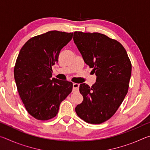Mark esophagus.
I'll use <instances>...</instances> for the list:
<instances>
[{
  "label": "esophagus",
  "instance_id": "34e87169",
  "mask_svg": "<svg viewBox=\"0 0 150 150\" xmlns=\"http://www.w3.org/2000/svg\"><path fill=\"white\" fill-rule=\"evenodd\" d=\"M79 88V84H78V83H73V91H78Z\"/></svg>",
  "mask_w": 150,
  "mask_h": 150
}]
</instances>
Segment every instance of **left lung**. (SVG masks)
<instances>
[{
    "mask_svg": "<svg viewBox=\"0 0 150 150\" xmlns=\"http://www.w3.org/2000/svg\"><path fill=\"white\" fill-rule=\"evenodd\" d=\"M73 41L93 73L95 85H80L83 100L75 108L86 122L99 124L115 115L129 88L132 64L123 45L117 40L98 32H75Z\"/></svg>",
    "mask_w": 150,
    "mask_h": 150,
    "instance_id": "1",
    "label": "left lung"
}]
</instances>
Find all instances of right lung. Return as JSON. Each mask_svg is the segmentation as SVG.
Returning <instances> with one entry per match:
<instances>
[{"instance_id": "right-lung-1", "label": "right lung", "mask_w": 150, "mask_h": 150, "mask_svg": "<svg viewBox=\"0 0 150 150\" xmlns=\"http://www.w3.org/2000/svg\"><path fill=\"white\" fill-rule=\"evenodd\" d=\"M73 33L49 31L25 43L15 63L14 75L20 97L30 115L39 120L54 118L71 93L73 83L52 78L53 65Z\"/></svg>"}]
</instances>
